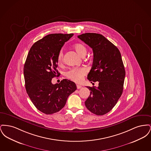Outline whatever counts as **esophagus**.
Instances as JSON below:
<instances>
[{"label": "esophagus", "mask_w": 151, "mask_h": 151, "mask_svg": "<svg viewBox=\"0 0 151 151\" xmlns=\"http://www.w3.org/2000/svg\"><path fill=\"white\" fill-rule=\"evenodd\" d=\"M76 86H77V88H78V89H81V88H82V86H79V85H77Z\"/></svg>", "instance_id": "esophagus-1"}]
</instances>
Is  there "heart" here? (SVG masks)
Masks as SVG:
<instances>
[{"instance_id": "1", "label": "heart", "mask_w": 151, "mask_h": 151, "mask_svg": "<svg viewBox=\"0 0 151 151\" xmlns=\"http://www.w3.org/2000/svg\"><path fill=\"white\" fill-rule=\"evenodd\" d=\"M73 48L77 52L80 57L83 58L86 55L87 49L86 46L83 43H76L73 46ZM63 59V54L62 51H60L58 55L57 60L58 63H61ZM86 74V71L83 68H72L65 73L66 76L72 81L80 83Z\"/></svg>"}]
</instances>
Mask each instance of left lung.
<instances>
[{
    "instance_id": "1",
    "label": "left lung",
    "mask_w": 151,
    "mask_h": 151,
    "mask_svg": "<svg viewBox=\"0 0 151 151\" xmlns=\"http://www.w3.org/2000/svg\"><path fill=\"white\" fill-rule=\"evenodd\" d=\"M78 37L93 52V65L87 78L92 84L99 81L98 87L86 86L91 92L86 106L96 115H104L114 107L123 92L126 72L121 52L100 34L86 33Z\"/></svg>"
}]
</instances>
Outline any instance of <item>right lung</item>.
<instances>
[{"mask_svg": "<svg viewBox=\"0 0 151 151\" xmlns=\"http://www.w3.org/2000/svg\"><path fill=\"white\" fill-rule=\"evenodd\" d=\"M73 34H50L33 45L27 58L24 75L25 89L36 108L46 114L57 113L63 108L68 96L77 88L67 79L52 84L58 76V55L65 42Z\"/></svg>", "mask_w": 151, "mask_h": 151, "instance_id": "add662e5", "label": "right lung"}]
</instances>
